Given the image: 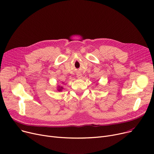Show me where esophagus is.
Listing matches in <instances>:
<instances>
[{
	"mask_svg": "<svg viewBox=\"0 0 154 154\" xmlns=\"http://www.w3.org/2000/svg\"><path fill=\"white\" fill-rule=\"evenodd\" d=\"M77 77L78 79H81V78H82V74H80V73H78V74H77Z\"/></svg>",
	"mask_w": 154,
	"mask_h": 154,
	"instance_id": "esophagus-1",
	"label": "esophagus"
}]
</instances>
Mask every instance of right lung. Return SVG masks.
Returning <instances> with one entry per match:
<instances>
[{
  "label": "right lung",
  "instance_id": "1",
  "mask_svg": "<svg viewBox=\"0 0 154 154\" xmlns=\"http://www.w3.org/2000/svg\"><path fill=\"white\" fill-rule=\"evenodd\" d=\"M62 89H63V87H59L58 89H57V90H58V91H61V90H62Z\"/></svg>",
  "mask_w": 154,
  "mask_h": 154
}]
</instances>
